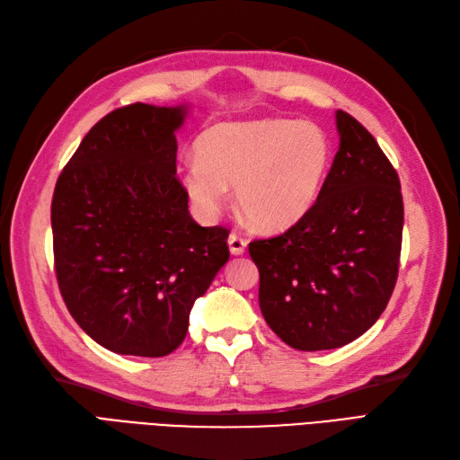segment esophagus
Listing matches in <instances>:
<instances>
[{"instance_id": "34e87169", "label": "esophagus", "mask_w": 460, "mask_h": 460, "mask_svg": "<svg viewBox=\"0 0 460 460\" xmlns=\"http://www.w3.org/2000/svg\"><path fill=\"white\" fill-rule=\"evenodd\" d=\"M228 247H230V253L232 255H243L245 253V247H247V242L243 238H240L238 234H230L228 235Z\"/></svg>"}]
</instances>
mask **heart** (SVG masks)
I'll use <instances>...</instances> for the list:
<instances>
[{"label": "heart", "mask_w": 460, "mask_h": 460, "mask_svg": "<svg viewBox=\"0 0 460 460\" xmlns=\"http://www.w3.org/2000/svg\"><path fill=\"white\" fill-rule=\"evenodd\" d=\"M178 178L196 211L211 220L234 184V201L262 232L288 230L311 211L330 166L326 132L311 120L218 122L196 144Z\"/></svg>", "instance_id": "b5f03b06"}]
</instances>
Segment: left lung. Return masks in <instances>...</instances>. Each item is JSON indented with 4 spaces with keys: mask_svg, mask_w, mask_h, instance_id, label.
I'll use <instances>...</instances> for the list:
<instances>
[{
    "mask_svg": "<svg viewBox=\"0 0 460 460\" xmlns=\"http://www.w3.org/2000/svg\"><path fill=\"white\" fill-rule=\"evenodd\" d=\"M340 149L311 211L270 240L249 243L261 313L299 351L351 343L380 318L395 288L402 198L374 136L336 111Z\"/></svg>",
    "mask_w": 460,
    "mask_h": 460,
    "instance_id": "left-lung-1",
    "label": "left lung"
}]
</instances>
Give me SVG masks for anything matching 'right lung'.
<instances>
[{
	"label": "right lung",
	"mask_w": 460,
	"mask_h": 460,
	"mask_svg": "<svg viewBox=\"0 0 460 460\" xmlns=\"http://www.w3.org/2000/svg\"><path fill=\"white\" fill-rule=\"evenodd\" d=\"M190 107L134 103L103 117L51 201L55 272L68 313L119 355L164 357L228 262V230L199 226L176 178Z\"/></svg>",
	"instance_id": "1"
}]
</instances>
